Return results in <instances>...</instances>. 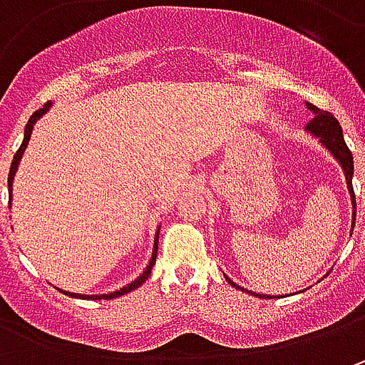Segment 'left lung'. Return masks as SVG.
<instances>
[{
	"instance_id": "1",
	"label": "left lung",
	"mask_w": 365,
	"mask_h": 365,
	"mask_svg": "<svg viewBox=\"0 0 365 365\" xmlns=\"http://www.w3.org/2000/svg\"><path fill=\"white\" fill-rule=\"evenodd\" d=\"M307 107H309L315 115H313V120L307 123L304 130L311 133V135L319 138V142L335 156V160L341 164V168H344L345 173V180H347V190H349L351 203H354V223H356V195H354V185H351V176H354V156H351L349 148L345 144L341 125H339V121L331 115L329 111H321V109L313 106V103H307ZM225 278H227V276H225ZM227 282H230L232 287L244 290V288L237 287V284H235L233 280H230V278H227ZM254 294H256V292H254ZM256 297H259V299H268L266 294H256Z\"/></svg>"
}]
</instances>
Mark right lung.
Returning a JSON list of instances; mask_svg holds the SVG:
<instances>
[{
	"instance_id": "obj_1",
	"label": "right lung",
	"mask_w": 365,
	"mask_h": 365,
	"mask_svg": "<svg viewBox=\"0 0 365 365\" xmlns=\"http://www.w3.org/2000/svg\"><path fill=\"white\" fill-rule=\"evenodd\" d=\"M50 106L52 103H46V106L42 107V109H38L36 113H32V118L28 120V123H26V130H24V142H21L20 150L16 152V156H14V162H11V168H9V176H7V190H9V197H11V185H14V176H16V170H18V164H20L21 160V154H24V150L28 148V142H30V135H32V130H34V123L46 111L50 109ZM9 205H11V199H9ZM156 254H158V237H156V242H154V250H152V258H150V262H148L146 270L140 274L135 280H132L128 287L120 288V290H113V292H109V294H77V292H66L64 290V294H68V297H77V299H106V301H109V299H115V297H121V294H125V292H132V290H135V288L140 287V284H144L146 282V278L150 276V272H152V266L156 264Z\"/></svg>"
}]
</instances>
